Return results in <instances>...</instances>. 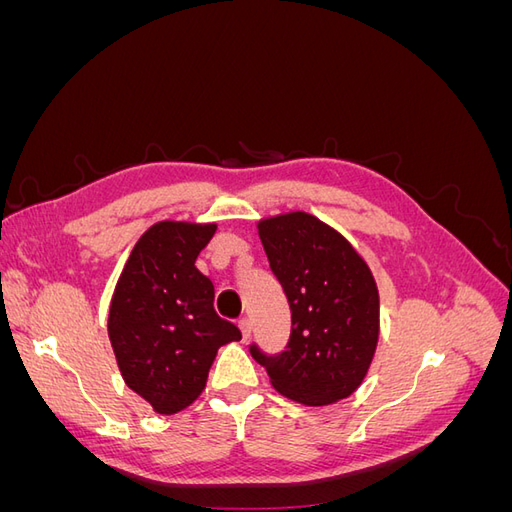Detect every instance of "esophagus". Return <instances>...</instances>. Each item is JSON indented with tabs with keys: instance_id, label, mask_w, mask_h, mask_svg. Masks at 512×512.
I'll list each match as a JSON object with an SVG mask.
<instances>
[{
	"instance_id": "34e87169",
	"label": "esophagus",
	"mask_w": 512,
	"mask_h": 512,
	"mask_svg": "<svg viewBox=\"0 0 512 512\" xmlns=\"http://www.w3.org/2000/svg\"><path fill=\"white\" fill-rule=\"evenodd\" d=\"M239 329L243 333V339H250L252 337V322H250V318H241L239 320Z\"/></svg>"
}]
</instances>
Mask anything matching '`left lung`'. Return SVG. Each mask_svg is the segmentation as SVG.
Instances as JSON below:
<instances>
[{"label":"left lung","mask_w":512,"mask_h":512,"mask_svg":"<svg viewBox=\"0 0 512 512\" xmlns=\"http://www.w3.org/2000/svg\"><path fill=\"white\" fill-rule=\"evenodd\" d=\"M258 235L290 305L282 352L250 346L282 395L327 406L363 382L378 344V288L365 260L337 230L303 211L262 220Z\"/></svg>","instance_id":"1"}]
</instances>
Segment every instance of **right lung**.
Masks as SVG:
<instances>
[{
	"mask_svg": "<svg viewBox=\"0 0 512 512\" xmlns=\"http://www.w3.org/2000/svg\"><path fill=\"white\" fill-rule=\"evenodd\" d=\"M215 224L158 222L138 239L117 282L108 337L121 376L160 414L203 393L218 348L241 331L213 309L215 288L194 262Z\"/></svg>",
	"mask_w": 512,
	"mask_h": 512,
	"instance_id": "1",
	"label": "right lung"
}]
</instances>
